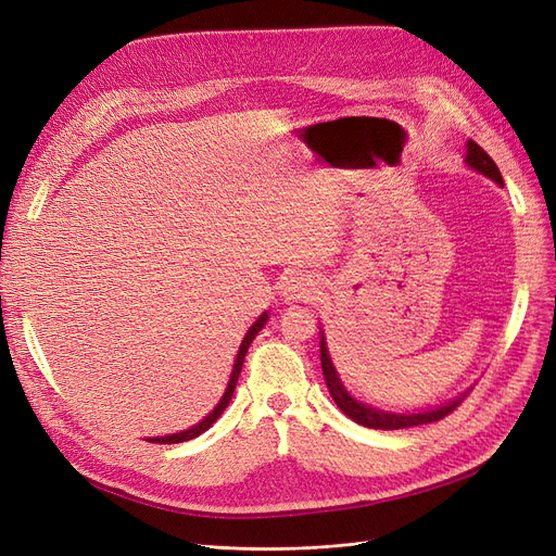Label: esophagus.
Here are the masks:
<instances>
[{
    "label": "esophagus",
    "mask_w": 556,
    "mask_h": 556,
    "mask_svg": "<svg viewBox=\"0 0 556 556\" xmlns=\"http://www.w3.org/2000/svg\"><path fill=\"white\" fill-rule=\"evenodd\" d=\"M319 294V282L313 276H303L294 274L290 278H285L282 282V296L290 303H308L315 301Z\"/></svg>",
    "instance_id": "obj_1"
}]
</instances>
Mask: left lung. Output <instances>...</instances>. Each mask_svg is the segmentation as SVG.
Returning a JSON list of instances; mask_svg holds the SVG:
<instances>
[{
    "instance_id": "left-lung-1",
    "label": "left lung",
    "mask_w": 556,
    "mask_h": 556,
    "mask_svg": "<svg viewBox=\"0 0 556 556\" xmlns=\"http://www.w3.org/2000/svg\"><path fill=\"white\" fill-rule=\"evenodd\" d=\"M465 163L476 169L478 175H485L488 179L496 181L500 186H504L502 179V172L500 167L494 165V161L485 154V151L478 147L473 140H467V156ZM319 358H321V372H324V381H327L329 393L336 400V405L340 407V412L344 416H350L354 424L358 426H366V428H375V430H400V428H414V426H424V424H432V420H439L448 416L460 402L465 400L467 393L457 395L444 405L432 407V409H420V412H387V409H379L372 405H366V402L356 400L348 389H344L342 379L333 366L329 348H327V338H324V331H319Z\"/></svg>"
}]
</instances>
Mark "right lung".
Instances as JSON below:
<instances>
[{"mask_svg": "<svg viewBox=\"0 0 556 556\" xmlns=\"http://www.w3.org/2000/svg\"><path fill=\"white\" fill-rule=\"evenodd\" d=\"M266 319H269V315L266 313H262L255 321H253V327L248 329V333L243 336V340H241V344H239V352H237V358H235V366H232V375H229V381H227V389H225V393H223V397L218 400V405L208 412L200 424H195L193 428H188V430H181V432H175V434H165V437H151L149 442H154V444H181V442H188V439H195V437H200L202 432H206L208 428H212L216 420L220 418V414L225 412V407L229 405V400H232V395H235V389H237V381H239V375H241V368H243V358H245V352H248V348H251V342L255 340V336L262 331V327L266 324Z\"/></svg>", "mask_w": 556, "mask_h": 556, "instance_id": "1", "label": "right lung"}]
</instances>
